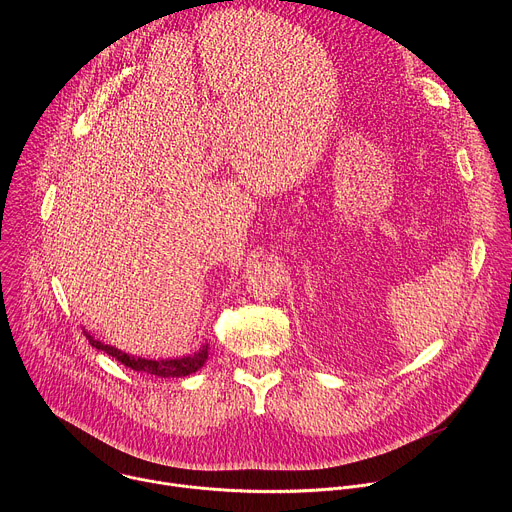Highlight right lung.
Instances as JSON below:
<instances>
[{
    "label": "right lung",
    "mask_w": 512,
    "mask_h": 512,
    "mask_svg": "<svg viewBox=\"0 0 512 512\" xmlns=\"http://www.w3.org/2000/svg\"><path fill=\"white\" fill-rule=\"evenodd\" d=\"M85 336L89 338V342L97 348L107 352L109 356H113L115 360H119L125 367L137 371V373H145V375H154V377H162V379H178V377H188L192 373H196L198 369H202V364L208 358V344H204L202 348H198L194 354L182 356V358H166V360H152V358H141V356H133L129 352H123L111 344H103L101 340H95L89 332H85Z\"/></svg>",
    "instance_id": "add662e5"
}]
</instances>
